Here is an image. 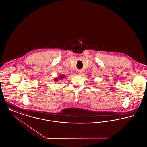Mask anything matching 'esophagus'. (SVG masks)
Returning <instances> with one entry per match:
<instances>
[{
	"label": "esophagus",
	"instance_id": "esophagus-1",
	"mask_svg": "<svg viewBox=\"0 0 147 147\" xmlns=\"http://www.w3.org/2000/svg\"><path fill=\"white\" fill-rule=\"evenodd\" d=\"M77 74H79V75H80L81 74V71H77Z\"/></svg>",
	"mask_w": 147,
	"mask_h": 147
}]
</instances>
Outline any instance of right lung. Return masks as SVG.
Masks as SVG:
<instances>
[{
    "label": "right lung",
    "mask_w": 147,
    "mask_h": 147,
    "mask_svg": "<svg viewBox=\"0 0 147 147\" xmlns=\"http://www.w3.org/2000/svg\"><path fill=\"white\" fill-rule=\"evenodd\" d=\"M65 76H64V75H61V76H59V78H54V81L55 82H58V79H64V78H65Z\"/></svg>",
    "instance_id": "1"
}]
</instances>
